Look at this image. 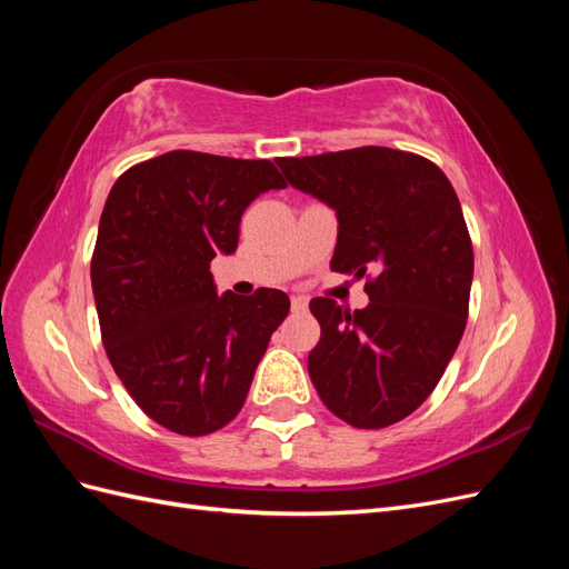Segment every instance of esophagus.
Instances as JSON below:
<instances>
[{
    "instance_id": "obj_1",
    "label": "esophagus",
    "mask_w": 569,
    "mask_h": 569,
    "mask_svg": "<svg viewBox=\"0 0 569 569\" xmlns=\"http://www.w3.org/2000/svg\"><path fill=\"white\" fill-rule=\"evenodd\" d=\"M308 308V301L303 297H291V311L295 313H303Z\"/></svg>"
}]
</instances>
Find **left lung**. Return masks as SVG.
Listing matches in <instances>:
<instances>
[{"instance_id": "8db88e82", "label": "left lung", "mask_w": 569, "mask_h": 569, "mask_svg": "<svg viewBox=\"0 0 569 569\" xmlns=\"http://www.w3.org/2000/svg\"><path fill=\"white\" fill-rule=\"evenodd\" d=\"M291 187L332 206V270L366 278L370 303L349 311L318 297L320 341L308 375L322 403L358 429H382L418 410L465 332L472 239L443 170L389 147L278 159Z\"/></svg>"}]
</instances>
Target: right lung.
Returning a JSON list of instances; mask_svg holds the SVG:
<instances>
[{"mask_svg": "<svg viewBox=\"0 0 569 569\" xmlns=\"http://www.w3.org/2000/svg\"><path fill=\"white\" fill-rule=\"evenodd\" d=\"M287 182L274 163L176 149L128 168L101 211L92 291L107 356L132 401L170 432H218L242 410L289 313L280 289L218 297L247 206Z\"/></svg>", "mask_w": 569, "mask_h": 569, "instance_id": "1", "label": "right lung"}]
</instances>
